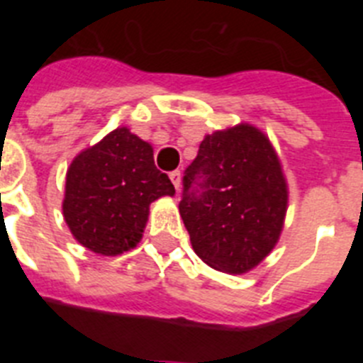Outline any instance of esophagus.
Listing matches in <instances>:
<instances>
[{
	"instance_id": "esophagus-1",
	"label": "esophagus",
	"mask_w": 363,
	"mask_h": 363,
	"mask_svg": "<svg viewBox=\"0 0 363 363\" xmlns=\"http://www.w3.org/2000/svg\"><path fill=\"white\" fill-rule=\"evenodd\" d=\"M169 176H171V182H172V185L176 187V191H179V189H182V172L172 171Z\"/></svg>"
}]
</instances>
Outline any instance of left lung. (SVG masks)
<instances>
[{"label":"left lung","instance_id":"8db88e82","mask_svg":"<svg viewBox=\"0 0 363 363\" xmlns=\"http://www.w3.org/2000/svg\"><path fill=\"white\" fill-rule=\"evenodd\" d=\"M289 189L277 150L258 127L207 134L184 176L179 214L209 267L245 274L280 240Z\"/></svg>","mask_w":363,"mask_h":363}]
</instances>
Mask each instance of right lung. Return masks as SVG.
I'll use <instances>...</instances> for the list:
<instances>
[{"label":"right lung","instance_id":"add662e5","mask_svg":"<svg viewBox=\"0 0 363 363\" xmlns=\"http://www.w3.org/2000/svg\"><path fill=\"white\" fill-rule=\"evenodd\" d=\"M174 192L169 176L154 165L152 145L118 127L67 169L63 218L85 249L118 256L140 243L150 203Z\"/></svg>","mask_w":363,"mask_h":363}]
</instances>
